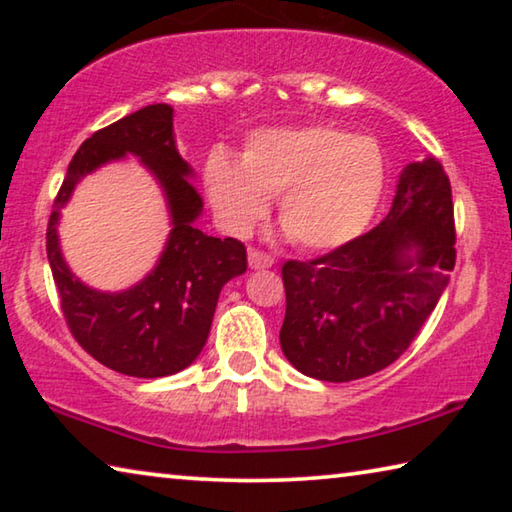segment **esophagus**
<instances>
[{
    "mask_svg": "<svg viewBox=\"0 0 512 512\" xmlns=\"http://www.w3.org/2000/svg\"><path fill=\"white\" fill-rule=\"evenodd\" d=\"M248 264L250 268H255V271H262V268H271L275 264V259L262 253V250H248Z\"/></svg>",
    "mask_w": 512,
    "mask_h": 512,
    "instance_id": "1",
    "label": "esophagus"
}]
</instances>
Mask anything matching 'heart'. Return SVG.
<instances>
[{"label": "heart", "mask_w": 512, "mask_h": 512, "mask_svg": "<svg viewBox=\"0 0 512 512\" xmlns=\"http://www.w3.org/2000/svg\"><path fill=\"white\" fill-rule=\"evenodd\" d=\"M205 187L225 228L248 235L277 198V216L305 250H334L359 237L384 189L375 142L332 126L264 128L250 137L241 164L214 153Z\"/></svg>", "instance_id": "1"}]
</instances>
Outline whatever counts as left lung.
I'll use <instances>...</instances> for the list:
<instances>
[{
	"instance_id": "1",
	"label": "left lung",
	"mask_w": 512,
	"mask_h": 512,
	"mask_svg": "<svg viewBox=\"0 0 512 512\" xmlns=\"http://www.w3.org/2000/svg\"><path fill=\"white\" fill-rule=\"evenodd\" d=\"M454 244L443 164H406L391 212L377 228L323 257L282 266L284 357L320 381H352L391 366L443 296Z\"/></svg>"
}]
</instances>
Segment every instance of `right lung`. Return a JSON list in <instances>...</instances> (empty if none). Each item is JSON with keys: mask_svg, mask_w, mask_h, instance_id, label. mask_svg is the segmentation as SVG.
Listing matches in <instances>:
<instances>
[{"mask_svg": "<svg viewBox=\"0 0 512 512\" xmlns=\"http://www.w3.org/2000/svg\"><path fill=\"white\" fill-rule=\"evenodd\" d=\"M126 152L137 154L159 178L174 228L159 264L142 283L103 294L85 288L68 271L55 228L59 207L75 183ZM189 178L192 167L180 158L173 140V108L155 103L88 137L58 189L47 225V257L60 309L81 348L121 375L155 379L185 370L207 341L223 284L248 268L241 241L207 237L194 225L203 212V198Z\"/></svg>", "mask_w": 512, "mask_h": 512, "instance_id": "obj_1", "label": "right lung"}]
</instances>
